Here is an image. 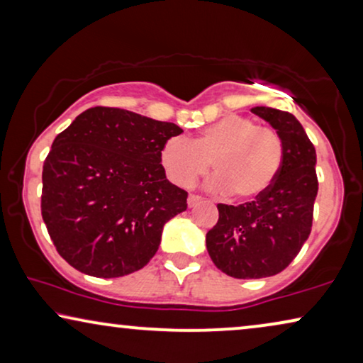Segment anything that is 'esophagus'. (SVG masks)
Here are the masks:
<instances>
[{"label":"esophagus","mask_w":363,"mask_h":363,"mask_svg":"<svg viewBox=\"0 0 363 363\" xmlns=\"http://www.w3.org/2000/svg\"><path fill=\"white\" fill-rule=\"evenodd\" d=\"M202 201V197L201 196H196V194H191V196H189V199H187V206L189 207H196L199 202Z\"/></svg>","instance_id":"34e87169"}]
</instances>
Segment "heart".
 <instances>
[{
  "label": "heart",
  "mask_w": 363,
  "mask_h": 363,
  "mask_svg": "<svg viewBox=\"0 0 363 363\" xmlns=\"http://www.w3.org/2000/svg\"><path fill=\"white\" fill-rule=\"evenodd\" d=\"M284 160L279 133L245 115H225L203 126L192 140L171 136L160 151V162L171 182L189 187L206 176L211 162L216 192L230 191L242 201H252L277 181Z\"/></svg>",
  "instance_id": "heart-1"
}]
</instances>
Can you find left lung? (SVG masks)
<instances>
[{
  "instance_id": "8db88e82",
  "label": "left lung",
  "mask_w": 363,
  "mask_h": 363,
  "mask_svg": "<svg viewBox=\"0 0 363 363\" xmlns=\"http://www.w3.org/2000/svg\"><path fill=\"white\" fill-rule=\"evenodd\" d=\"M255 115L279 133L281 171L267 192L240 206L217 203L218 220L207 232V252L218 269L238 279L281 273L303 248L318 196L315 150L289 111L255 106Z\"/></svg>"
}]
</instances>
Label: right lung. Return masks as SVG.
Returning a JSON list of instances; mask_svg holds the SVG:
<instances>
[{"instance_id":"right-lung-1","label":"right lung","mask_w":363,"mask_h":363,"mask_svg":"<svg viewBox=\"0 0 363 363\" xmlns=\"http://www.w3.org/2000/svg\"><path fill=\"white\" fill-rule=\"evenodd\" d=\"M182 130L94 106L55 136L43 166L40 212L57 253L79 272L118 278L150 263L162 227L187 208L160 151Z\"/></svg>"}]
</instances>
